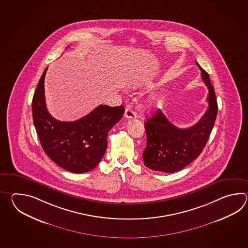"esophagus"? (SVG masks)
<instances>
[{
  "label": "esophagus",
  "instance_id": "obj_1",
  "mask_svg": "<svg viewBox=\"0 0 248 248\" xmlns=\"http://www.w3.org/2000/svg\"><path fill=\"white\" fill-rule=\"evenodd\" d=\"M124 116H125V118H126V119H134V118H137V113L133 111L131 108L127 107L126 109V111H125V113H124Z\"/></svg>",
  "mask_w": 248,
  "mask_h": 248
}]
</instances>
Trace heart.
I'll list each match as a JSON object with an SVG mask.
<instances>
[{
  "label": "heart",
  "instance_id": "1",
  "mask_svg": "<svg viewBox=\"0 0 248 248\" xmlns=\"http://www.w3.org/2000/svg\"><path fill=\"white\" fill-rule=\"evenodd\" d=\"M150 104H153V102H152V103H151V102H150Z\"/></svg>",
  "mask_w": 248,
  "mask_h": 248
}]
</instances>
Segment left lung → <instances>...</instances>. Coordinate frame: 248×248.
<instances>
[{"mask_svg":"<svg viewBox=\"0 0 248 248\" xmlns=\"http://www.w3.org/2000/svg\"><path fill=\"white\" fill-rule=\"evenodd\" d=\"M201 77L208 89V108L199 122L188 128H178L158 110L144 123L147 144L142 153L144 165L155 171L174 173L198 158L206 146L216 122L218 106L209 75L200 63Z\"/></svg>","mask_w":248,"mask_h":248,"instance_id":"left-lung-1","label":"left lung"}]
</instances>
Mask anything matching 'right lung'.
I'll return each instance as SVG.
<instances>
[{
  "label": "right lung",
  "mask_w": 248,
  "mask_h": 248,
  "mask_svg": "<svg viewBox=\"0 0 248 248\" xmlns=\"http://www.w3.org/2000/svg\"><path fill=\"white\" fill-rule=\"evenodd\" d=\"M44 70L32 97L33 124L42 149L60 168L72 173H86L100 162L107 148V136L120 122L124 106L100 105L88 115L72 122L54 119L44 95Z\"/></svg>",
  "instance_id": "add662e5"
}]
</instances>
